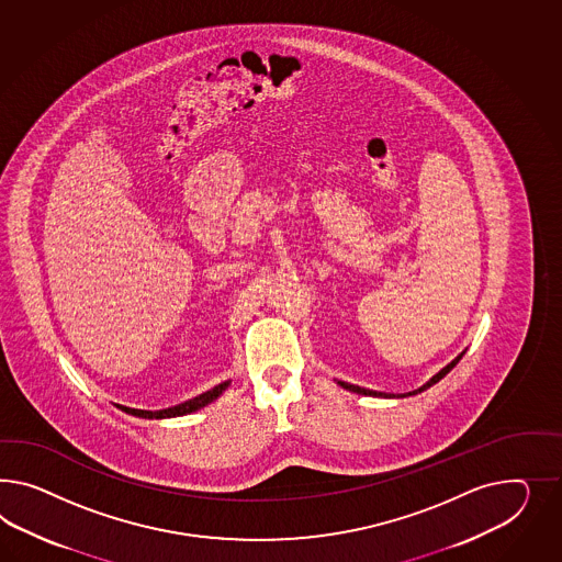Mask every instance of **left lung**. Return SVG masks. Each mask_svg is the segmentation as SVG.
Instances as JSON below:
<instances>
[{
    "instance_id": "obj_1",
    "label": "left lung",
    "mask_w": 562,
    "mask_h": 562,
    "mask_svg": "<svg viewBox=\"0 0 562 562\" xmlns=\"http://www.w3.org/2000/svg\"><path fill=\"white\" fill-rule=\"evenodd\" d=\"M464 353H460L456 360H452L450 364L446 366V368H441L440 372L434 376V379L429 380V382H425L424 386L422 389H417V391H413V393H407V395H396V396H409V395H417V393H422V391H425V389H429V386H434L436 382H440L452 368H454L458 362H460V358H462ZM344 389H348V391H351V393H358V395H366V396H395V395H384V393H376V391H368V389H362V386H356V384H348V382H339Z\"/></svg>"
}]
</instances>
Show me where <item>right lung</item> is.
Segmentation results:
<instances>
[{"label":"right lung","mask_w":562,"mask_h":562,"mask_svg":"<svg viewBox=\"0 0 562 562\" xmlns=\"http://www.w3.org/2000/svg\"><path fill=\"white\" fill-rule=\"evenodd\" d=\"M227 386L228 382H223V384L214 386V389H211V391H206V393H202V395L194 396V398H190V401H186V403H180V405H176V407H169V409H131V407H122V405H119V409L126 411V413H131V415H137V417H145V419H164V417H180V415H186V413H192V411L202 409L204 405L213 403L214 398L221 395V393H223V391H225Z\"/></svg>","instance_id":"right-lung-1"}]
</instances>
